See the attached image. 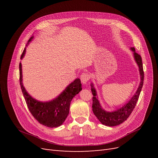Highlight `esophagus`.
Returning <instances> with one entry per match:
<instances>
[{"instance_id": "esophagus-1", "label": "esophagus", "mask_w": 158, "mask_h": 158, "mask_svg": "<svg viewBox=\"0 0 158 158\" xmlns=\"http://www.w3.org/2000/svg\"><path fill=\"white\" fill-rule=\"evenodd\" d=\"M89 75L88 73H84L80 76V80H81V82L83 84H86L88 82V81L89 80Z\"/></svg>"}]
</instances>
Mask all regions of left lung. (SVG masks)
<instances>
[{
    "label": "left lung",
    "mask_w": 158,
    "mask_h": 158,
    "mask_svg": "<svg viewBox=\"0 0 158 158\" xmlns=\"http://www.w3.org/2000/svg\"><path fill=\"white\" fill-rule=\"evenodd\" d=\"M133 51L134 57H135V61L138 66L140 74V83L139 85L136 94L133 95V97L127 103L122 107L118 109L117 110L113 112H107L103 109L100 106L99 102L98 99L96 90L94 87V85L91 84V90H92V94L94 97L92 98L93 103H92V110L94 114L98 118V120L101 122L103 125L109 126V127H114L120 125L124 121H125L128 117L130 116V114L132 112L133 109H135L136 102H138V98L141 92V89L144 83V70H143V65L141 56L138 54L135 51V47H131V49Z\"/></svg>",
    "instance_id": "obj_1"
}]
</instances>
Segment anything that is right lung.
Listing matches in <instances>:
<instances>
[{
	"mask_svg": "<svg viewBox=\"0 0 158 158\" xmlns=\"http://www.w3.org/2000/svg\"><path fill=\"white\" fill-rule=\"evenodd\" d=\"M33 36L28 40L26 47L33 40ZM26 47L24 48L20 59L24 56ZM20 69V84L22 92L25 98L27 106L30 113L41 125L50 128L58 127L63 124L69 113L72 99L82 90V84L79 78L70 84L58 97L50 102H41L33 99L26 92L22 82V64H19Z\"/></svg>",
	"mask_w": 158,
	"mask_h": 158,
	"instance_id": "1",
	"label": "right lung"
}]
</instances>
